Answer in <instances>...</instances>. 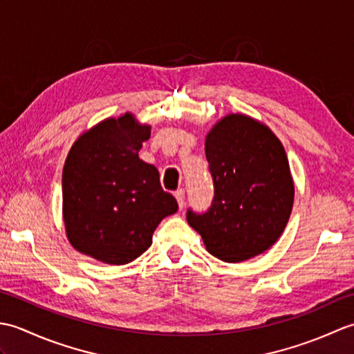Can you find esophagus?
Here are the masks:
<instances>
[{"label": "esophagus", "instance_id": "34e87169", "mask_svg": "<svg viewBox=\"0 0 354 354\" xmlns=\"http://www.w3.org/2000/svg\"><path fill=\"white\" fill-rule=\"evenodd\" d=\"M175 198H176V201H178L179 208L183 209L184 205H185V192H184V189L176 190V192H175Z\"/></svg>", "mask_w": 354, "mask_h": 354}]
</instances>
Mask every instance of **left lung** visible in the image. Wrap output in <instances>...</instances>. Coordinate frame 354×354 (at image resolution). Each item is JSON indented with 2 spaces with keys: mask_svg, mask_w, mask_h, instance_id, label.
I'll return each instance as SVG.
<instances>
[{
  "mask_svg": "<svg viewBox=\"0 0 354 354\" xmlns=\"http://www.w3.org/2000/svg\"><path fill=\"white\" fill-rule=\"evenodd\" d=\"M214 198L205 213L187 209L207 251L223 261L255 257L272 246L289 221L293 181L272 131L242 114L222 118L205 140Z\"/></svg>",
  "mask_w": 354,
  "mask_h": 354,
  "instance_id": "obj_1",
  "label": "left lung"
}]
</instances>
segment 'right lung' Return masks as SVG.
I'll use <instances>...</instances> for the list:
<instances>
[{"instance_id":"obj_1","label":"right lung","mask_w":354,"mask_h":354,"mask_svg":"<svg viewBox=\"0 0 354 354\" xmlns=\"http://www.w3.org/2000/svg\"><path fill=\"white\" fill-rule=\"evenodd\" d=\"M150 126L132 114L108 118L74 142L64 165V222L70 243L109 265H126L147 251L152 234L178 202L160 173L140 160Z\"/></svg>"}]
</instances>
